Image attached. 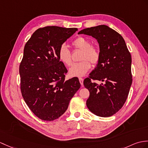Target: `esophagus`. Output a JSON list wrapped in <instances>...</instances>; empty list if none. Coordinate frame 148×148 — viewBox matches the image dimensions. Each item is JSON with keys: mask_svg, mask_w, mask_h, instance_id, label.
Segmentation results:
<instances>
[{"mask_svg": "<svg viewBox=\"0 0 148 148\" xmlns=\"http://www.w3.org/2000/svg\"><path fill=\"white\" fill-rule=\"evenodd\" d=\"M79 82L81 84L82 86L83 85V81H84V79L83 78H81V77H79Z\"/></svg>", "mask_w": 148, "mask_h": 148, "instance_id": "obj_1", "label": "esophagus"}]
</instances>
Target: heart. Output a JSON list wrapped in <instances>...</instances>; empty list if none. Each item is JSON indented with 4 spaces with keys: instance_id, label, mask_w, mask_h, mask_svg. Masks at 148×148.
<instances>
[{
    "instance_id": "obj_1",
    "label": "heart",
    "mask_w": 148,
    "mask_h": 148,
    "mask_svg": "<svg viewBox=\"0 0 148 148\" xmlns=\"http://www.w3.org/2000/svg\"><path fill=\"white\" fill-rule=\"evenodd\" d=\"M73 46L81 50L82 53L80 57L81 62L74 64L69 69V74L73 77H82L86 74L92 65L98 63L100 58V53L98 48L91 46V42L84 37L79 36L75 39ZM58 57L65 66H70L72 64V58L70 50L64 44L62 45L58 51Z\"/></svg>"
}]
</instances>
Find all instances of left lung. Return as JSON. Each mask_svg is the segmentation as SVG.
Returning a JSON list of instances; mask_svg holds the SVG:
<instances>
[{
	"label": "left lung",
	"instance_id": "8db88e82",
	"mask_svg": "<svg viewBox=\"0 0 148 148\" xmlns=\"http://www.w3.org/2000/svg\"><path fill=\"white\" fill-rule=\"evenodd\" d=\"M78 34L97 40L100 53L97 67L83 82L90 91L87 107L97 116H110L127 98L132 82L131 56L123 37L108 26L88 27ZM97 80L102 82L98 85L94 82Z\"/></svg>",
	"mask_w": 148,
	"mask_h": 148
}]
</instances>
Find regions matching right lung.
Listing matches in <instances>:
<instances>
[{"label": "right lung", "mask_w": 148, "mask_h": 148, "mask_svg": "<svg viewBox=\"0 0 148 148\" xmlns=\"http://www.w3.org/2000/svg\"><path fill=\"white\" fill-rule=\"evenodd\" d=\"M76 31L53 26L42 27L25 46L19 66L21 91L27 106L43 121H52L64 114L81 87L77 77L66 80L67 70L58 57L60 47Z\"/></svg>", "instance_id": "obj_1"}]
</instances>
